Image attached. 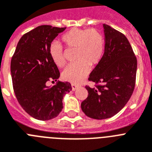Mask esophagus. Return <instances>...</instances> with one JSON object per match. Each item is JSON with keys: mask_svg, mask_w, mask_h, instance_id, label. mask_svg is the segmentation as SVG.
Returning a JSON list of instances; mask_svg holds the SVG:
<instances>
[{"mask_svg": "<svg viewBox=\"0 0 152 152\" xmlns=\"http://www.w3.org/2000/svg\"><path fill=\"white\" fill-rule=\"evenodd\" d=\"M78 87H79V86L78 85H76V84H72V91H75L76 89H77Z\"/></svg>", "mask_w": 152, "mask_h": 152, "instance_id": "esophagus-1", "label": "esophagus"}]
</instances>
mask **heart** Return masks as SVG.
Masks as SVG:
<instances>
[{
	"mask_svg": "<svg viewBox=\"0 0 152 152\" xmlns=\"http://www.w3.org/2000/svg\"><path fill=\"white\" fill-rule=\"evenodd\" d=\"M61 40L67 50L74 49L76 61L63 70V80L73 84L80 83L89 74L90 66H96L101 61L105 49L103 37L96 29L72 28L63 34ZM49 53L57 66L65 65L63 49L59 43H51Z\"/></svg>",
	"mask_w": 152,
	"mask_h": 152,
	"instance_id": "obj_1",
	"label": "heart"
}]
</instances>
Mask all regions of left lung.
<instances>
[{
  "label": "left lung",
  "instance_id": "obj_1",
  "mask_svg": "<svg viewBox=\"0 0 152 152\" xmlns=\"http://www.w3.org/2000/svg\"><path fill=\"white\" fill-rule=\"evenodd\" d=\"M105 50L101 61L91 72L86 86L88 97L81 109L88 117L105 119L113 117L126 105L135 86L137 59L126 37L103 24Z\"/></svg>",
  "mask_w": 152,
  "mask_h": 152
}]
</instances>
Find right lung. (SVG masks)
I'll return each mask as SVG.
<instances>
[{"label":"right lung","mask_w":152,"mask_h":152,"mask_svg":"<svg viewBox=\"0 0 152 152\" xmlns=\"http://www.w3.org/2000/svg\"><path fill=\"white\" fill-rule=\"evenodd\" d=\"M66 27L41 25L23 35L11 59L13 88L21 107L33 118L42 121L56 118L63 109V99L72 90L68 82L47 87L60 77L49 47Z\"/></svg>","instance_id":"right-lung-1"}]
</instances>
